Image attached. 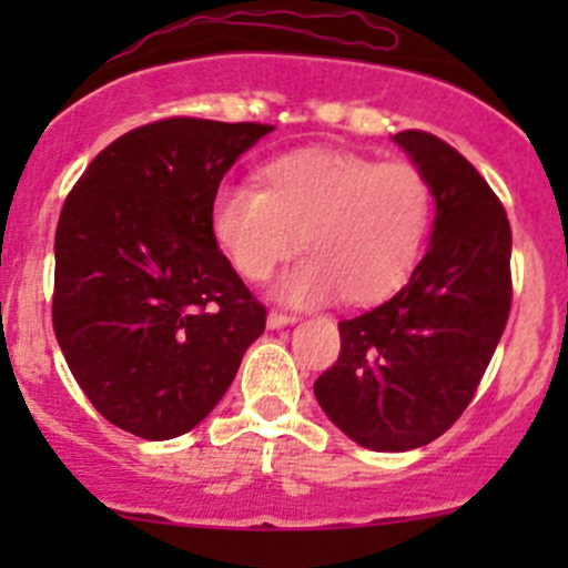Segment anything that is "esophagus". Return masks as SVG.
Masks as SVG:
<instances>
[{"label": "esophagus", "mask_w": 568, "mask_h": 568, "mask_svg": "<svg viewBox=\"0 0 568 568\" xmlns=\"http://www.w3.org/2000/svg\"><path fill=\"white\" fill-rule=\"evenodd\" d=\"M296 323V317L293 315H283V312H270V315H266V328H285V325H293Z\"/></svg>", "instance_id": "esophagus-1"}]
</instances>
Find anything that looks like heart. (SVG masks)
<instances>
[{"mask_svg": "<svg viewBox=\"0 0 568 568\" xmlns=\"http://www.w3.org/2000/svg\"><path fill=\"white\" fill-rule=\"evenodd\" d=\"M433 224V192L410 162H376L338 149H298L262 171V192L221 186L211 232L240 277L266 280L304 253L277 283L280 302L366 306L406 283Z\"/></svg>", "mask_w": 568, "mask_h": 568, "instance_id": "obj_1", "label": "heart"}]
</instances>
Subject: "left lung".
<instances>
[{
  "label": "left lung",
  "instance_id": "obj_1",
  "mask_svg": "<svg viewBox=\"0 0 568 568\" xmlns=\"http://www.w3.org/2000/svg\"><path fill=\"white\" fill-rule=\"evenodd\" d=\"M393 141L435 197L425 258L393 298L338 323V361L315 382L334 425L371 452L440 438L473 400L510 315L505 207L456 149L422 130Z\"/></svg>",
  "mask_w": 568,
  "mask_h": 568
}]
</instances>
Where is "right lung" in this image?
<instances>
[{
  "label": "right lung",
  "instance_id": "add662e5",
  "mask_svg": "<svg viewBox=\"0 0 568 568\" xmlns=\"http://www.w3.org/2000/svg\"><path fill=\"white\" fill-rule=\"evenodd\" d=\"M272 125L173 116L109 143L63 202L53 328L103 419L143 440L197 427L264 334L211 202Z\"/></svg>",
  "mask_w": 568,
  "mask_h": 568
}]
</instances>
